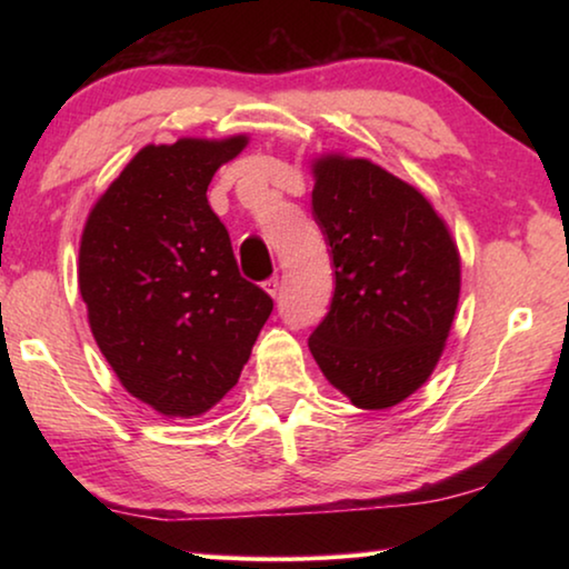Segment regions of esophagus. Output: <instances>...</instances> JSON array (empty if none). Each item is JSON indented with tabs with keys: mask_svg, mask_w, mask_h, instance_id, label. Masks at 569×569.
Segmentation results:
<instances>
[{
	"mask_svg": "<svg viewBox=\"0 0 569 569\" xmlns=\"http://www.w3.org/2000/svg\"><path fill=\"white\" fill-rule=\"evenodd\" d=\"M263 288H266V293L271 296V298H278V291H281V286H278V278L276 276L268 278V281L263 283Z\"/></svg>",
	"mask_w": 569,
	"mask_h": 569,
	"instance_id": "1",
	"label": "esophagus"
}]
</instances>
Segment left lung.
Returning <instances> with one entry per match:
<instances>
[{
	"instance_id": "left-lung-1",
	"label": "left lung",
	"mask_w": 569,
	"mask_h": 569,
	"mask_svg": "<svg viewBox=\"0 0 569 569\" xmlns=\"http://www.w3.org/2000/svg\"><path fill=\"white\" fill-rule=\"evenodd\" d=\"M311 170L336 288L308 349L353 407H397L445 351L461 288L457 243L435 206L377 162L329 152Z\"/></svg>"
}]
</instances>
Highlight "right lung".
<instances>
[{"label":"right lung","mask_w":569,"mask_h":569,"mask_svg":"<svg viewBox=\"0 0 569 569\" xmlns=\"http://www.w3.org/2000/svg\"><path fill=\"white\" fill-rule=\"evenodd\" d=\"M248 134L146 146L92 206L77 283L124 389L162 417H200L236 387L273 311L238 271L208 186Z\"/></svg>","instance_id":"right-lung-1"}]
</instances>
